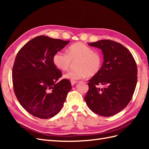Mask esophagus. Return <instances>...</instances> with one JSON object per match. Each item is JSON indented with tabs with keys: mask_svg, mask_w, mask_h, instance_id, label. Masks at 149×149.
Instances as JSON below:
<instances>
[{
	"mask_svg": "<svg viewBox=\"0 0 149 149\" xmlns=\"http://www.w3.org/2000/svg\"><path fill=\"white\" fill-rule=\"evenodd\" d=\"M78 83V81H73V80H71V84L72 86L74 85L76 83Z\"/></svg>",
	"mask_w": 149,
	"mask_h": 149,
	"instance_id": "esophagus-1",
	"label": "esophagus"
}]
</instances>
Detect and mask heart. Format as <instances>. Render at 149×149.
Here are the masks:
<instances>
[{"instance_id": "b5f03b06", "label": "heart", "mask_w": 149, "mask_h": 149, "mask_svg": "<svg viewBox=\"0 0 149 149\" xmlns=\"http://www.w3.org/2000/svg\"><path fill=\"white\" fill-rule=\"evenodd\" d=\"M53 63L57 68L66 71L72 62H75L76 69L69 71L63 75L65 79L77 80L88 76H94L100 73L102 66V56L99 52L86 45L78 42L70 46L67 53L58 52L53 57Z\"/></svg>"}]
</instances>
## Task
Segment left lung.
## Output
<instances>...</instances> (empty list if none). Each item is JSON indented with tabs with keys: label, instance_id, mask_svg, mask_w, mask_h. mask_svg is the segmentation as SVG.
I'll use <instances>...</instances> for the list:
<instances>
[{
	"label": "left lung",
	"instance_id": "1",
	"mask_svg": "<svg viewBox=\"0 0 149 149\" xmlns=\"http://www.w3.org/2000/svg\"><path fill=\"white\" fill-rule=\"evenodd\" d=\"M88 45L101 49L104 61L100 73L88 81L84 100L94 113L114 116L132 97L137 81L136 61L127 48L116 42L102 40ZM100 85L103 88L99 87Z\"/></svg>",
	"mask_w": 149,
	"mask_h": 149
}]
</instances>
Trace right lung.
<instances>
[{"mask_svg": "<svg viewBox=\"0 0 149 149\" xmlns=\"http://www.w3.org/2000/svg\"><path fill=\"white\" fill-rule=\"evenodd\" d=\"M70 41L40 35L18 52L12 68L13 87L21 106L32 116L49 119L59 112L71 89L53 61L55 54Z\"/></svg>", "mask_w": 149, "mask_h": 149, "instance_id": "add662e5", "label": "right lung"}]
</instances>
